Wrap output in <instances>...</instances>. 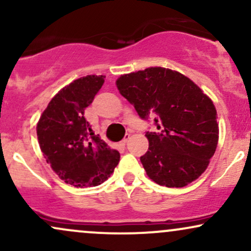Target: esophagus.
<instances>
[{"label": "esophagus", "mask_w": 251, "mask_h": 251, "mask_svg": "<svg viewBox=\"0 0 251 251\" xmlns=\"http://www.w3.org/2000/svg\"><path fill=\"white\" fill-rule=\"evenodd\" d=\"M129 138H131V135H129V134H126V135H125V138H124V139H123V142H122V144H123L124 146H125V144L128 142V140H129Z\"/></svg>", "instance_id": "1"}]
</instances>
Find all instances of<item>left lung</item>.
Returning a JSON list of instances; mask_svg holds the SVG:
<instances>
[{
  "mask_svg": "<svg viewBox=\"0 0 251 251\" xmlns=\"http://www.w3.org/2000/svg\"><path fill=\"white\" fill-rule=\"evenodd\" d=\"M120 94L143 120L149 151L140 157L146 174L166 188H183L208 168L218 143L217 112L211 99L189 77L163 67H150L117 80Z\"/></svg>",
  "mask_w": 251,
  "mask_h": 251,
  "instance_id": "8db88e82",
  "label": "left lung"
}]
</instances>
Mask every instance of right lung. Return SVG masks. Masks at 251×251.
Here are the masks:
<instances>
[{
    "instance_id": "1",
    "label": "right lung",
    "mask_w": 251,
    "mask_h": 251,
    "mask_svg": "<svg viewBox=\"0 0 251 251\" xmlns=\"http://www.w3.org/2000/svg\"><path fill=\"white\" fill-rule=\"evenodd\" d=\"M103 82V75L74 80L50 100L36 126L47 163L65 183L76 188L100 185L120 159L119 152L94 134L83 117Z\"/></svg>"
}]
</instances>
